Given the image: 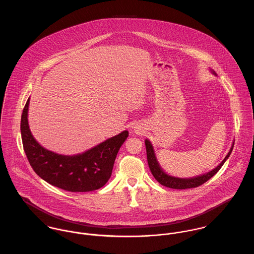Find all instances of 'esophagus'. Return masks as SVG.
Listing matches in <instances>:
<instances>
[{
  "label": "esophagus",
  "mask_w": 254,
  "mask_h": 254,
  "mask_svg": "<svg viewBox=\"0 0 254 254\" xmlns=\"http://www.w3.org/2000/svg\"><path fill=\"white\" fill-rule=\"evenodd\" d=\"M136 131H138V130H136Z\"/></svg>",
  "instance_id": "1"
}]
</instances>
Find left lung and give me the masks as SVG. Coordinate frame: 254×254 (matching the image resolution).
<instances>
[{"label": "left lung", "instance_id": "1", "mask_svg": "<svg viewBox=\"0 0 254 254\" xmlns=\"http://www.w3.org/2000/svg\"><path fill=\"white\" fill-rule=\"evenodd\" d=\"M210 71L212 74L217 76V74L215 73L213 69H211ZM234 143H235V141H233V144H232V146H231L228 154L225 156V158L222 160V162L218 165L217 167H215L211 171H209L207 173H204L202 175H199V176L191 177V178H179V177H174V176H171V175L167 174L162 169V167L160 166V164H159V162L156 158L152 144L150 143V141L148 139H145V140L147 163H148V167L151 171V174L153 175L155 180L158 182L159 184L163 185L164 187L171 188V189H176V190L196 188V187L202 185L203 183L208 181L210 178H212L220 170V168L223 166V164L226 162V160L229 158V156L231 155V152H232L233 147H234Z\"/></svg>", "mask_w": 254, "mask_h": 254}]
</instances>
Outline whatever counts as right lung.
I'll return each mask as SVG.
<instances>
[{"mask_svg": "<svg viewBox=\"0 0 254 254\" xmlns=\"http://www.w3.org/2000/svg\"><path fill=\"white\" fill-rule=\"evenodd\" d=\"M29 100L22 111L20 132L23 149L37 175L44 181L68 191H92L109 181L114 160L129 136L127 130L78 154L64 155L40 145L28 124Z\"/></svg>", "mask_w": 254, "mask_h": 254, "instance_id": "obj_1", "label": "right lung"}]
</instances>
